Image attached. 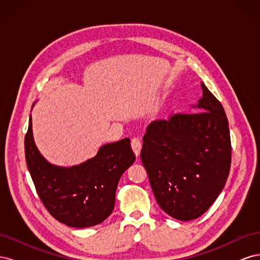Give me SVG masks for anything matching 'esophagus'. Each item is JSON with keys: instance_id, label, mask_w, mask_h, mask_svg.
Listing matches in <instances>:
<instances>
[{"instance_id": "34e87169", "label": "esophagus", "mask_w": 260, "mask_h": 260, "mask_svg": "<svg viewBox=\"0 0 260 260\" xmlns=\"http://www.w3.org/2000/svg\"><path fill=\"white\" fill-rule=\"evenodd\" d=\"M131 147L133 149V152H135V154L137 156H139L140 152H141V148H142V142H141V140L139 138L132 139V141H131Z\"/></svg>"}]
</instances>
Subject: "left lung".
<instances>
[{
  "instance_id": "obj_1",
  "label": "left lung",
  "mask_w": 260,
  "mask_h": 260,
  "mask_svg": "<svg viewBox=\"0 0 260 260\" xmlns=\"http://www.w3.org/2000/svg\"><path fill=\"white\" fill-rule=\"evenodd\" d=\"M195 114L155 120L143 137L141 160L156 202L177 220L201 217L229 177L231 140L224 109L202 82Z\"/></svg>"
}]
</instances>
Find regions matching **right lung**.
<instances>
[{
  "label": "right lung",
  "instance_id": "obj_1",
  "mask_svg": "<svg viewBox=\"0 0 260 260\" xmlns=\"http://www.w3.org/2000/svg\"><path fill=\"white\" fill-rule=\"evenodd\" d=\"M25 154L43 205L59 222L73 228L93 226L112 214L119 179L136 160L130 140L125 138L101 146L95 156L79 165H53L35 143L31 115Z\"/></svg>",
  "mask_w": 260,
  "mask_h": 260
}]
</instances>
